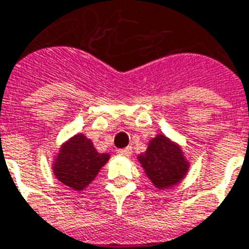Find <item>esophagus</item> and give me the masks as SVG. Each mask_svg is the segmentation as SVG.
<instances>
[{
	"label": "esophagus",
	"mask_w": 249,
	"mask_h": 249,
	"mask_svg": "<svg viewBox=\"0 0 249 249\" xmlns=\"http://www.w3.org/2000/svg\"><path fill=\"white\" fill-rule=\"evenodd\" d=\"M118 153L123 157H129L131 154V147H126L124 149H119Z\"/></svg>",
	"instance_id": "esophagus-1"
}]
</instances>
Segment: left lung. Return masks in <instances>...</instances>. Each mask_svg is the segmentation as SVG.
<instances>
[{
    "mask_svg": "<svg viewBox=\"0 0 249 249\" xmlns=\"http://www.w3.org/2000/svg\"><path fill=\"white\" fill-rule=\"evenodd\" d=\"M138 162L158 190L176 186L185 178L190 168L181 145L164 134H157L150 139L147 150L138 156Z\"/></svg>",
    "mask_w": 249,
    "mask_h": 249,
    "instance_id": "8db88e82",
    "label": "left lung"
}]
</instances>
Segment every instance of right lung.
<instances>
[{"label":"right lung","mask_w":249,"mask_h":249,"mask_svg":"<svg viewBox=\"0 0 249 249\" xmlns=\"http://www.w3.org/2000/svg\"><path fill=\"white\" fill-rule=\"evenodd\" d=\"M108 160L110 154L97 152L91 139L79 133L60 145L52 168L59 182L74 191H82Z\"/></svg>","instance_id":"1"}]
</instances>
